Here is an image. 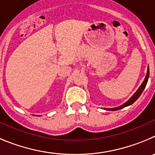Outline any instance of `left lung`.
Masks as SVG:
<instances>
[{
	"mask_svg": "<svg viewBox=\"0 0 155 155\" xmlns=\"http://www.w3.org/2000/svg\"><path fill=\"white\" fill-rule=\"evenodd\" d=\"M148 78H149V67H147V75H146L145 78H144V80H143V82L142 83V84L140 85V87L137 89V90L135 92L133 96H132V97L126 102V103H124V104H122V105L119 106V107H114V108H104V110H110V111L118 110H120V109L124 108V107H128V106L133 104L134 103V102L139 98V97H140V95H141L142 92H143V90H144V88H145L146 85H147V81H148Z\"/></svg>",
	"mask_w": 155,
	"mask_h": 155,
	"instance_id": "left-lung-1",
	"label": "left lung"
}]
</instances>
